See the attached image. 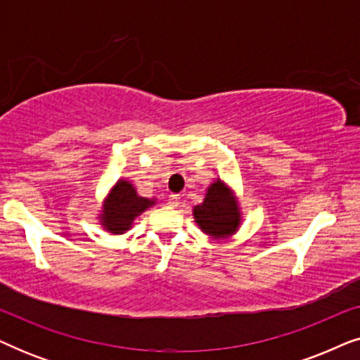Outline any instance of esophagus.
<instances>
[{"mask_svg": "<svg viewBox=\"0 0 360 360\" xmlns=\"http://www.w3.org/2000/svg\"><path fill=\"white\" fill-rule=\"evenodd\" d=\"M180 196L179 195H169V205L170 206H179Z\"/></svg>", "mask_w": 360, "mask_h": 360, "instance_id": "34e87169", "label": "esophagus"}]
</instances>
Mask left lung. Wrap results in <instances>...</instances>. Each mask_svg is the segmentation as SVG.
Segmentation results:
<instances>
[{
    "instance_id": "8db88e82",
    "label": "left lung",
    "mask_w": 360,
    "mask_h": 360,
    "mask_svg": "<svg viewBox=\"0 0 360 360\" xmlns=\"http://www.w3.org/2000/svg\"><path fill=\"white\" fill-rule=\"evenodd\" d=\"M195 223L211 239H226L238 233L243 213L238 198L221 179L206 188L203 203L193 206Z\"/></svg>"
}]
</instances>
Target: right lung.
<instances>
[{
	"mask_svg": "<svg viewBox=\"0 0 360 360\" xmlns=\"http://www.w3.org/2000/svg\"><path fill=\"white\" fill-rule=\"evenodd\" d=\"M157 203V198H144L137 195L129 180L120 179L103 201L101 213L98 214L103 229L111 234H124L132 228L137 216Z\"/></svg>",
	"mask_w": 360,
	"mask_h": 360,
	"instance_id": "right-lung-1",
	"label": "right lung"
}]
</instances>
